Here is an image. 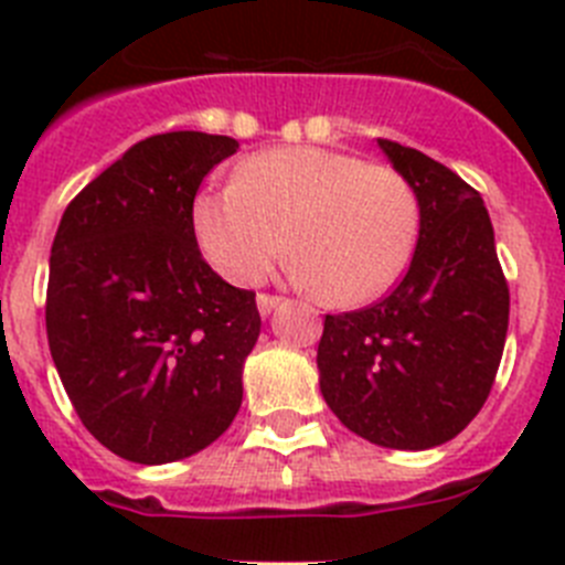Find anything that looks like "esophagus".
I'll return each mask as SVG.
<instances>
[{"label": "esophagus", "instance_id": "34e87169", "mask_svg": "<svg viewBox=\"0 0 565 565\" xmlns=\"http://www.w3.org/2000/svg\"><path fill=\"white\" fill-rule=\"evenodd\" d=\"M279 302H282V297H274V294H257V308L263 317H268Z\"/></svg>", "mask_w": 565, "mask_h": 565}]
</instances>
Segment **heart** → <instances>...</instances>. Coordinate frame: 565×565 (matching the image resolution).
<instances>
[{"label":"heart","instance_id":"obj_1","mask_svg":"<svg viewBox=\"0 0 565 565\" xmlns=\"http://www.w3.org/2000/svg\"><path fill=\"white\" fill-rule=\"evenodd\" d=\"M418 221L402 172L319 147L252 154L192 206L194 239L223 279L254 286L288 246L291 277L331 306L382 297L411 263Z\"/></svg>","mask_w":565,"mask_h":565}]
</instances>
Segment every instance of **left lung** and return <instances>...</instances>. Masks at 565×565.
Masks as SVG:
<instances>
[{"label":"left lung","mask_w":565,"mask_h":565,"mask_svg":"<svg viewBox=\"0 0 565 565\" xmlns=\"http://www.w3.org/2000/svg\"><path fill=\"white\" fill-rule=\"evenodd\" d=\"M418 198L411 268L362 311L328 313L319 391L339 422L391 450L450 441L487 402L509 328V286L481 194L424 152L379 138Z\"/></svg>","instance_id":"obj_1"}]
</instances>
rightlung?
<instances>
[{"instance_id": "add662e5", "label": "right lung", "mask_w": 565, "mask_h": 565, "mask_svg": "<svg viewBox=\"0 0 565 565\" xmlns=\"http://www.w3.org/2000/svg\"><path fill=\"white\" fill-rule=\"evenodd\" d=\"M234 152L226 135L138 141L70 201L50 248V356L84 427L127 461L201 452L243 402L257 302L192 228L203 178Z\"/></svg>"}]
</instances>
